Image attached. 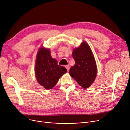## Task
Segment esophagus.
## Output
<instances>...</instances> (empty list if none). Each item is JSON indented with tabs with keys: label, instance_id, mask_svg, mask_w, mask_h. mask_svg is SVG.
<instances>
[{
	"label": "esophagus",
	"instance_id": "esophagus-1",
	"mask_svg": "<svg viewBox=\"0 0 130 130\" xmlns=\"http://www.w3.org/2000/svg\"><path fill=\"white\" fill-rule=\"evenodd\" d=\"M65 67L66 68V69L67 70L68 72H69V70H70V66H69V65H66V66H65Z\"/></svg>",
	"mask_w": 130,
	"mask_h": 130
}]
</instances>
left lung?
Segmentation results:
<instances>
[{
    "label": "left lung",
    "instance_id": "1",
    "mask_svg": "<svg viewBox=\"0 0 130 130\" xmlns=\"http://www.w3.org/2000/svg\"><path fill=\"white\" fill-rule=\"evenodd\" d=\"M73 57L75 64L70 70V74L81 87L87 88L96 77V63L89 46L83 42L80 46L74 49Z\"/></svg>",
    "mask_w": 130,
    "mask_h": 130
}]
</instances>
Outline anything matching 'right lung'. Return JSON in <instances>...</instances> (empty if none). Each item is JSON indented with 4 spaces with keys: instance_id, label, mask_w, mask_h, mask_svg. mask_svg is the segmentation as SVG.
<instances>
[{
    "instance_id": "1",
    "label": "right lung",
    "mask_w": 130,
    "mask_h": 130,
    "mask_svg": "<svg viewBox=\"0 0 130 130\" xmlns=\"http://www.w3.org/2000/svg\"><path fill=\"white\" fill-rule=\"evenodd\" d=\"M67 72L66 68L57 64V61L51 57L49 49L41 47L39 50L35 66L38 82L46 89L56 85L59 78Z\"/></svg>"
}]
</instances>
